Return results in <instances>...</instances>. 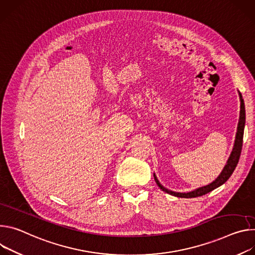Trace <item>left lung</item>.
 Segmentation results:
<instances>
[{"mask_svg":"<svg viewBox=\"0 0 255 255\" xmlns=\"http://www.w3.org/2000/svg\"><path fill=\"white\" fill-rule=\"evenodd\" d=\"M239 93V98H240V117H239V123H238V127H237V132H236V136H235V142H234V147L233 150L230 154V157L227 161V164L225 165V167L223 168L222 172L220 173V175L210 184L199 187L196 189H193L191 191L188 192H176L173 190H169L168 188L164 187L160 181L158 180L156 174L154 173V178L155 181L157 183V185L160 187V189H162L163 191H165L166 193L171 194L173 196H177V197H184V199H190V197H196V196H202L208 192H211L212 190L216 189L217 187L221 186L222 184H224L226 181H227L230 176L232 175V173L234 172L235 168L238 164L239 158H240V154H241V150H242V142H243V133H244V127H245V105H244V100L242 98L241 93L238 91Z\"/></svg>","mask_w":255,"mask_h":255,"instance_id":"obj_1","label":"left lung"}]
</instances>
